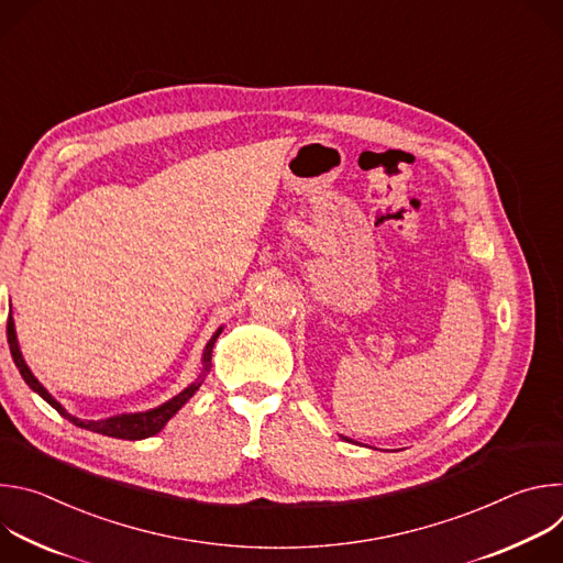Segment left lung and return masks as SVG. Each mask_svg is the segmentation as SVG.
Segmentation results:
<instances>
[{
  "label": "left lung",
  "instance_id": "obj_1",
  "mask_svg": "<svg viewBox=\"0 0 563 563\" xmlns=\"http://www.w3.org/2000/svg\"><path fill=\"white\" fill-rule=\"evenodd\" d=\"M343 439H345V441H352V439H347V437H343Z\"/></svg>",
  "mask_w": 563,
  "mask_h": 563
}]
</instances>
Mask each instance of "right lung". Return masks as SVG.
<instances>
[{"mask_svg":"<svg viewBox=\"0 0 563 563\" xmlns=\"http://www.w3.org/2000/svg\"><path fill=\"white\" fill-rule=\"evenodd\" d=\"M7 334H9V347H11V354H13V361L22 374V378L26 380V385L40 394L46 404L51 408H55L64 419H68L73 426L77 428H85V430H91V432H98V434H104V437H113V439H126V441H140V439H146V437H153L157 434L159 430H163L169 419L187 404V400L200 389V385L205 383V376L209 374L211 369V352H213V345L218 341V336L222 334V328H218L213 332V336L209 339V343L205 345L202 350V369L198 374V378L187 385L180 394H176L174 398H169L167 404L157 406V408H151V410H144V412H124V415H115V417H109V419H98V421H91V419H77L73 415H68V410L59 404V400L35 378V374L31 372V367L26 365L24 356H22V350H20V341H18V334H15V320L13 316L9 313V325H7Z\"/></svg>","mask_w":563,"mask_h":563,"instance_id":"add662e5","label":"right lung"}]
</instances>
